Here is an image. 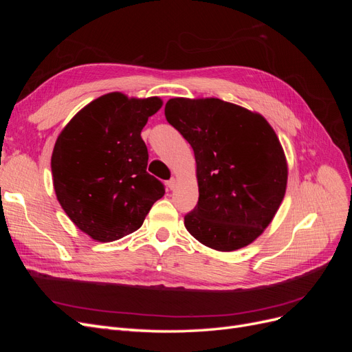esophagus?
<instances>
[{
    "label": "esophagus",
    "mask_w": 352,
    "mask_h": 352,
    "mask_svg": "<svg viewBox=\"0 0 352 352\" xmlns=\"http://www.w3.org/2000/svg\"><path fill=\"white\" fill-rule=\"evenodd\" d=\"M167 186H168V189H175L176 188V179L172 177L170 180H167Z\"/></svg>",
    "instance_id": "34e87169"
}]
</instances>
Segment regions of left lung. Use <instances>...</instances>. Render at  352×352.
<instances>
[{"mask_svg":"<svg viewBox=\"0 0 352 352\" xmlns=\"http://www.w3.org/2000/svg\"><path fill=\"white\" fill-rule=\"evenodd\" d=\"M164 114L197 162L199 198L185 228L212 250L247 247L270 225L286 192L278 135L261 114L219 98H172Z\"/></svg>","mask_w":352,"mask_h":352,"instance_id":"obj_1","label":"left lung"}]
</instances>
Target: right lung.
<instances>
[{
    "instance_id": "right-lung-1",
    "label": "right lung",
    "mask_w": 352,
    "mask_h": 352,
    "mask_svg": "<svg viewBox=\"0 0 352 352\" xmlns=\"http://www.w3.org/2000/svg\"><path fill=\"white\" fill-rule=\"evenodd\" d=\"M158 97L110 92L76 113L51 155L57 199L69 219L98 242L120 239L142 226L164 186L146 172L141 132L162 109Z\"/></svg>"
}]
</instances>
